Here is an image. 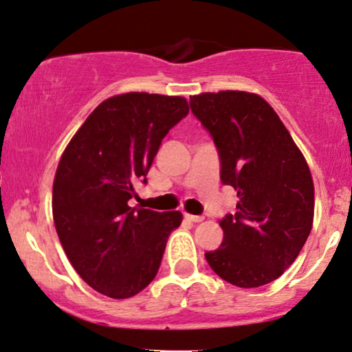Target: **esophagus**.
Masks as SVG:
<instances>
[{"label": "esophagus", "instance_id": "obj_1", "mask_svg": "<svg viewBox=\"0 0 352 352\" xmlns=\"http://www.w3.org/2000/svg\"><path fill=\"white\" fill-rule=\"evenodd\" d=\"M185 219L190 221V222H201L204 217L203 216H195V214H188V212H185Z\"/></svg>", "mask_w": 352, "mask_h": 352}]
</instances>
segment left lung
I'll use <instances>...</instances> for the list:
<instances>
[{
  "mask_svg": "<svg viewBox=\"0 0 352 352\" xmlns=\"http://www.w3.org/2000/svg\"><path fill=\"white\" fill-rule=\"evenodd\" d=\"M211 135L221 182L237 191V211L219 221L221 247L206 252L212 271L234 286L258 287L294 263L314 222V182L305 157L263 97L243 91L190 97Z\"/></svg>",
  "mask_w": 352,
  "mask_h": 352,
  "instance_id": "1",
  "label": "left lung"
}]
</instances>
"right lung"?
<instances>
[{"mask_svg": "<svg viewBox=\"0 0 352 352\" xmlns=\"http://www.w3.org/2000/svg\"><path fill=\"white\" fill-rule=\"evenodd\" d=\"M190 112L184 97L128 92L102 102L66 146L53 182V221L73 268L112 299L157 274L180 211L131 208L159 146Z\"/></svg>", "mask_w": 352, "mask_h": 352, "instance_id": "obj_1", "label": "right lung"}]
</instances>
